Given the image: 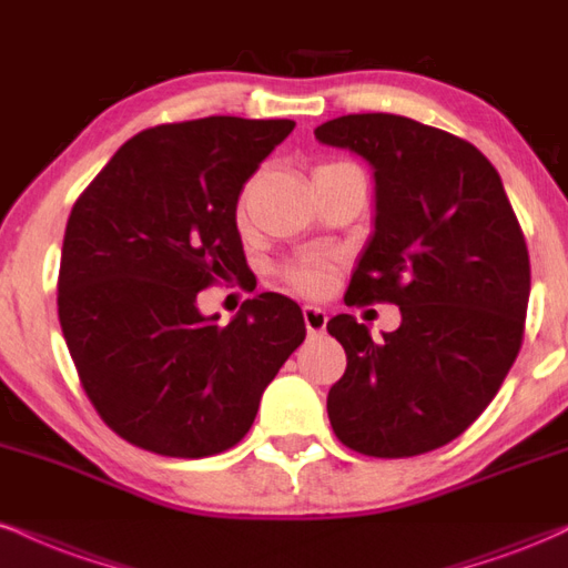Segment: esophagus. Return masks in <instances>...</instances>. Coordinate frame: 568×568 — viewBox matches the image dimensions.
I'll return each instance as SVG.
<instances>
[{"label":"esophagus","instance_id":"obj_1","mask_svg":"<svg viewBox=\"0 0 568 568\" xmlns=\"http://www.w3.org/2000/svg\"><path fill=\"white\" fill-rule=\"evenodd\" d=\"M304 323H306V331H310L312 336H317V333L325 331V325H327V312L320 310V306L306 304V306H304Z\"/></svg>","mask_w":568,"mask_h":568}]
</instances>
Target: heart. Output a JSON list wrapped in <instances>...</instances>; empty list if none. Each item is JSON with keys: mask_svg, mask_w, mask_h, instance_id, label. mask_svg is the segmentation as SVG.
Segmentation results:
<instances>
[{"mask_svg": "<svg viewBox=\"0 0 568 568\" xmlns=\"http://www.w3.org/2000/svg\"><path fill=\"white\" fill-rule=\"evenodd\" d=\"M285 280L306 293H317L327 285V264L320 258H298L283 270Z\"/></svg>", "mask_w": 568, "mask_h": 568, "instance_id": "obj_1", "label": "heart"}]
</instances>
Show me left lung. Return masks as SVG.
<instances>
[{
  "label": "left lung",
  "mask_w": 568,
  "mask_h": 568,
  "mask_svg": "<svg viewBox=\"0 0 568 568\" xmlns=\"http://www.w3.org/2000/svg\"><path fill=\"white\" fill-rule=\"evenodd\" d=\"M314 136L373 169V235L349 304L402 312L384 338L352 314L327 323L346 352L327 418L362 455L428 453L479 418L521 349L531 285L524 232L497 169L460 136L394 113L341 115Z\"/></svg>",
  "instance_id": "8db88e82"
}]
</instances>
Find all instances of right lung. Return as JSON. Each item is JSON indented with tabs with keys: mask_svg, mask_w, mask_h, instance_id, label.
I'll return each mask as SVG.
<instances>
[{
	"mask_svg": "<svg viewBox=\"0 0 568 568\" xmlns=\"http://www.w3.org/2000/svg\"><path fill=\"white\" fill-rule=\"evenodd\" d=\"M288 119L161 124L124 142L68 216L58 314L81 386L121 439L169 457L224 453L306 336L258 293L227 325L197 291L245 266L237 197L293 132Z\"/></svg>",
	"mask_w": 568,
	"mask_h": 568,
	"instance_id": "obj_1",
	"label": "right lung"
}]
</instances>
